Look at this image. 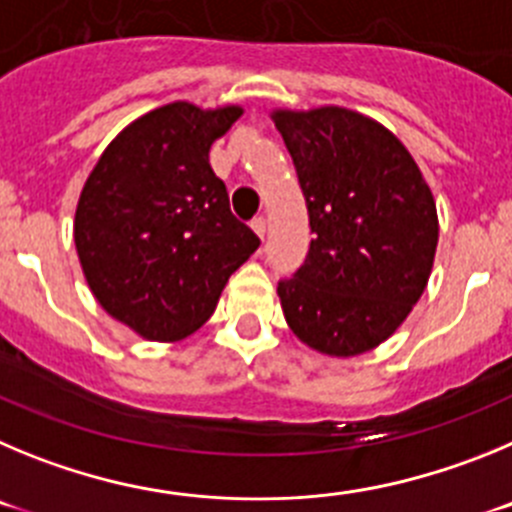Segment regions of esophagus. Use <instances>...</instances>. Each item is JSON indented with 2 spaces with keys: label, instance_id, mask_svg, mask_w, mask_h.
<instances>
[{
  "label": "esophagus",
  "instance_id": "34e87169",
  "mask_svg": "<svg viewBox=\"0 0 512 512\" xmlns=\"http://www.w3.org/2000/svg\"><path fill=\"white\" fill-rule=\"evenodd\" d=\"M252 229H255V234L260 239H265V232H267V222H265V216H255L252 219Z\"/></svg>",
  "mask_w": 512,
  "mask_h": 512
}]
</instances>
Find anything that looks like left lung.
<instances>
[{"label":"left lung","instance_id":"8db88e82","mask_svg":"<svg viewBox=\"0 0 512 512\" xmlns=\"http://www.w3.org/2000/svg\"><path fill=\"white\" fill-rule=\"evenodd\" d=\"M311 227L303 265L278 283L293 334L331 357L385 342L434 265L431 188L398 137L342 107L273 112Z\"/></svg>","mask_w":512,"mask_h":512}]
</instances>
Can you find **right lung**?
<instances>
[{
	"label": "right lung",
	"mask_w": 512,
	"mask_h": 512,
	"mask_svg": "<svg viewBox=\"0 0 512 512\" xmlns=\"http://www.w3.org/2000/svg\"><path fill=\"white\" fill-rule=\"evenodd\" d=\"M242 109L176 101L124 127L91 170L73 239L101 308L153 342L199 329L260 237L229 209L211 142Z\"/></svg>",
	"instance_id": "obj_1"
}]
</instances>
